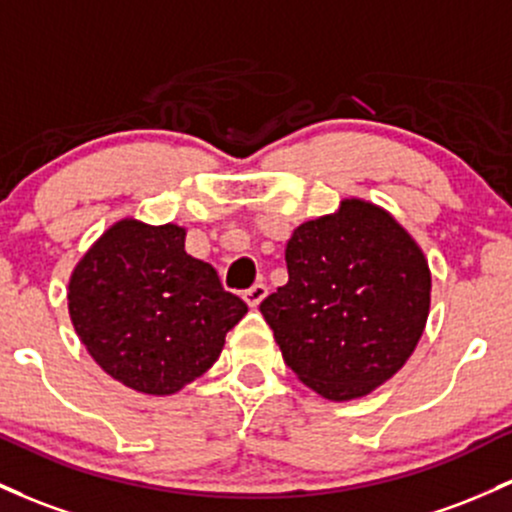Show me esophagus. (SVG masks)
Here are the masks:
<instances>
[{
	"instance_id": "34e87169",
	"label": "esophagus",
	"mask_w": 512,
	"mask_h": 512,
	"mask_svg": "<svg viewBox=\"0 0 512 512\" xmlns=\"http://www.w3.org/2000/svg\"><path fill=\"white\" fill-rule=\"evenodd\" d=\"M265 296H267V286L265 284H252L250 289H247L243 294V299L247 301V306H250V308H257L262 303V299H265Z\"/></svg>"
}]
</instances>
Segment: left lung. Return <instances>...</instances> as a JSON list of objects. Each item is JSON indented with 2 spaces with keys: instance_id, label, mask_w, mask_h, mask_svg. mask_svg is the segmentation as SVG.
<instances>
[{
  "instance_id": "1",
  "label": "left lung",
  "mask_w": 512,
  "mask_h": 512,
  "mask_svg": "<svg viewBox=\"0 0 512 512\" xmlns=\"http://www.w3.org/2000/svg\"><path fill=\"white\" fill-rule=\"evenodd\" d=\"M289 282L260 303L284 362L328 401L389 381L413 355L430 313V267L381 206L345 199L286 243Z\"/></svg>"
}]
</instances>
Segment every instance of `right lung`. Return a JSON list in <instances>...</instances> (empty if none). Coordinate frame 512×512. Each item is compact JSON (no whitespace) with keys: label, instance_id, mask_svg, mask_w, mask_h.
I'll return each mask as SVG.
<instances>
[{"label":"right lung","instance_id":"add662e5","mask_svg":"<svg viewBox=\"0 0 512 512\" xmlns=\"http://www.w3.org/2000/svg\"><path fill=\"white\" fill-rule=\"evenodd\" d=\"M187 230L123 218L72 269L67 308L94 362L128 389L170 396L213 367L247 313L216 269L184 250Z\"/></svg>","mask_w":512,"mask_h":512}]
</instances>
